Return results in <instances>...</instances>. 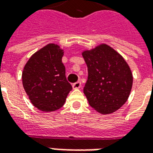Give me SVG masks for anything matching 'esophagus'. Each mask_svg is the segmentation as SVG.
<instances>
[{"mask_svg": "<svg viewBox=\"0 0 153 153\" xmlns=\"http://www.w3.org/2000/svg\"><path fill=\"white\" fill-rule=\"evenodd\" d=\"M72 87H73L74 89H79V88H81V82H76V83H74L72 85Z\"/></svg>", "mask_w": 153, "mask_h": 153, "instance_id": "obj_1", "label": "esophagus"}]
</instances>
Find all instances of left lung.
Listing matches in <instances>:
<instances>
[{"mask_svg": "<svg viewBox=\"0 0 153 153\" xmlns=\"http://www.w3.org/2000/svg\"><path fill=\"white\" fill-rule=\"evenodd\" d=\"M88 77L83 93L89 105L97 112H115L128 100L132 86L130 67L118 51L102 43L82 52Z\"/></svg>", "mask_w": 153, "mask_h": 153, "instance_id": "left-lung-1", "label": "left lung"}]
</instances>
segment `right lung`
<instances>
[{
  "label": "right lung",
  "instance_id": "1",
  "mask_svg": "<svg viewBox=\"0 0 153 153\" xmlns=\"http://www.w3.org/2000/svg\"><path fill=\"white\" fill-rule=\"evenodd\" d=\"M64 50L49 43L33 54L22 72L25 93L33 106L44 112L62 107L72 86L62 63Z\"/></svg>",
  "mask_w": 153,
  "mask_h": 153
}]
</instances>
